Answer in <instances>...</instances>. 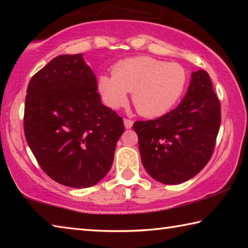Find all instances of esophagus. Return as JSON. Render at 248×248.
Here are the masks:
<instances>
[{"label": "esophagus", "instance_id": "esophagus-1", "mask_svg": "<svg viewBox=\"0 0 248 248\" xmlns=\"http://www.w3.org/2000/svg\"><path fill=\"white\" fill-rule=\"evenodd\" d=\"M124 127L127 128V129H130L132 127V124H133V121L132 120H130V119H128V118H124Z\"/></svg>", "mask_w": 248, "mask_h": 248}]
</instances>
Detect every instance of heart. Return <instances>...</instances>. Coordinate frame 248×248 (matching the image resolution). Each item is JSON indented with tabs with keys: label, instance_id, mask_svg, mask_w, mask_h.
<instances>
[{
	"label": "heart",
	"instance_id": "heart-1",
	"mask_svg": "<svg viewBox=\"0 0 248 248\" xmlns=\"http://www.w3.org/2000/svg\"><path fill=\"white\" fill-rule=\"evenodd\" d=\"M111 72L112 77L102 75L98 79L105 104L112 109L123 107L130 92L134 107L145 117L161 116L170 110L187 82L182 65L151 57L127 59L117 63Z\"/></svg>",
	"mask_w": 248,
	"mask_h": 248
}]
</instances>
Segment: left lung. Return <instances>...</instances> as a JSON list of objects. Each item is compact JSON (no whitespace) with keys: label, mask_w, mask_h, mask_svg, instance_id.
Returning <instances> with one entry per match:
<instances>
[{"label":"left lung","mask_w":248,"mask_h":248,"mask_svg":"<svg viewBox=\"0 0 248 248\" xmlns=\"http://www.w3.org/2000/svg\"><path fill=\"white\" fill-rule=\"evenodd\" d=\"M220 124L221 105L211 79L204 70L197 71L177 107L157 119L133 124L142 164L162 184L186 182L208 164Z\"/></svg>","instance_id":"left-lung-1"}]
</instances>
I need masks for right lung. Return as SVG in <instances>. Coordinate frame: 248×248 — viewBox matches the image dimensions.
I'll return each instance as SVG.
<instances>
[{"instance_id": "right-lung-1", "label": "right lung", "mask_w": 248, "mask_h": 248, "mask_svg": "<svg viewBox=\"0 0 248 248\" xmlns=\"http://www.w3.org/2000/svg\"><path fill=\"white\" fill-rule=\"evenodd\" d=\"M124 120L104 106L82 53L52 59L31 78L25 138L41 169L64 186L87 188L110 170Z\"/></svg>"}]
</instances>
